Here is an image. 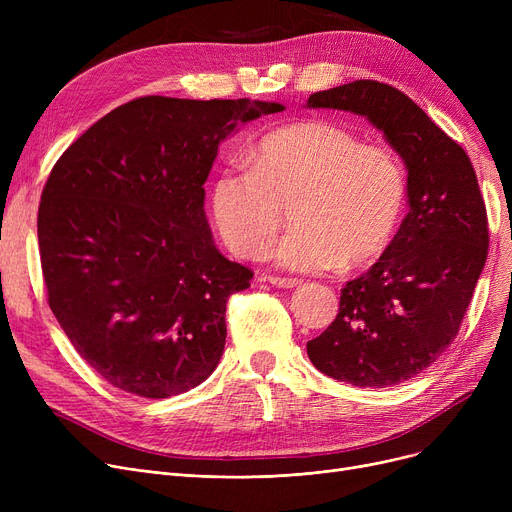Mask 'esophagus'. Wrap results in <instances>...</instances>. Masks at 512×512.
<instances>
[{
    "instance_id": "34e87169",
    "label": "esophagus",
    "mask_w": 512,
    "mask_h": 512,
    "mask_svg": "<svg viewBox=\"0 0 512 512\" xmlns=\"http://www.w3.org/2000/svg\"><path fill=\"white\" fill-rule=\"evenodd\" d=\"M263 282H270L272 286H278V288H297L303 280L299 278H280V276H265Z\"/></svg>"
}]
</instances>
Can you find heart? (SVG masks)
I'll list each match as a JSON object with an SVG mask.
<instances>
[{"mask_svg": "<svg viewBox=\"0 0 512 512\" xmlns=\"http://www.w3.org/2000/svg\"><path fill=\"white\" fill-rule=\"evenodd\" d=\"M245 157L247 168L222 170L209 188L213 224L236 255L263 257L288 207L297 230L276 249L288 270H359L392 245L407 207V176L386 145L307 118L265 132Z\"/></svg>", "mask_w": 512, "mask_h": 512, "instance_id": "obj_1", "label": "heart"}]
</instances>
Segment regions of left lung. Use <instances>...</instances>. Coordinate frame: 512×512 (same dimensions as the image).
<instances>
[{"mask_svg":"<svg viewBox=\"0 0 512 512\" xmlns=\"http://www.w3.org/2000/svg\"><path fill=\"white\" fill-rule=\"evenodd\" d=\"M307 107L353 112L384 132L407 166L409 213L388 251L346 282L332 326L307 342L338 382L388 388L415 378L456 338L488 257V215L465 149L405 93L355 80Z\"/></svg>","mask_w":512,"mask_h":512,"instance_id":"obj_1","label":"left lung"}]
</instances>
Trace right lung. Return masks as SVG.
<instances>
[{"label":"right lung","instance_id":"add662e5","mask_svg":"<svg viewBox=\"0 0 512 512\" xmlns=\"http://www.w3.org/2000/svg\"><path fill=\"white\" fill-rule=\"evenodd\" d=\"M284 105L132 99L53 166L37 234L49 307L105 382L168 398L205 382L226 344V303L249 267L213 245L205 180L220 143Z\"/></svg>","mask_w":512,"mask_h":512}]
</instances>
